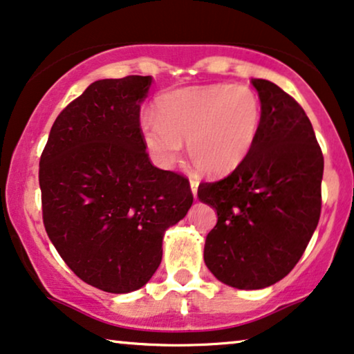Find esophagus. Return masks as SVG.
Here are the masks:
<instances>
[{
    "mask_svg": "<svg viewBox=\"0 0 354 354\" xmlns=\"http://www.w3.org/2000/svg\"><path fill=\"white\" fill-rule=\"evenodd\" d=\"M189 186H191V192H192V196H197V187H199V181L197 180H194V178H191L189 180Z\"/></svg>",
    "mask_w": 354,
    "mask_h": 354,
    "instance_id": "esophagus-1",
    "label": "esophagus"
}]
</instances>
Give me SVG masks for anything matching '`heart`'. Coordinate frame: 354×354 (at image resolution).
Wrapping results in <instances>:
<instances>
[{
    "label": "heart",
    "mask_w": 354,
    "mask_h": 354,
    "mask_svg": "<svg viewBox=\"0 0 354 354\" xmlns=\"http://www.w3.org/2000/svg\"><path fill=\"white\" fill-rule=\"evenodd\" d=\"M153 115L155 120L140 121V138L152 162L171 169L186 140L187 157L209 176L241 167L256 147L262 126L256 92L233 84L169 91L157 98Z\"/></svg>",
    "instance_id": "1"
}]
</instances>
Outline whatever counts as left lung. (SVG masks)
Masks as SVG:
<instances>
[{
    "label": "left lung",
    "instance_id": "obj_1",
    "mask_svg": "<svg viewBox=\"0 0 354 354\" xmlns=\"http://www.w3.org/2000/svg\"><path fill=\"white\" fill-rule=\"evenodd\" d=\"M262 106L256 147L230 176L202 183L201 202L216 212L204 261L221 283L267 288L293 270L320 216L324 157L313 124L295 98L252 79Z\"/></svg>",
    "mask_w": 354,
    "mask_h": 354
}]
</instances>
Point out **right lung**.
I'll return each instance as SVG.
<instances>
[{
  "instance_id": "obj_1",
  "label": "right lung",
  "mask_w": 354,
  "mask_h": 354,
  "mask_svg": "<svg viewBox=\"0 0 354 354\" xmlns=\"http://www.w3.org/2000/svg\"><path fill=\"white\" fill-rule=\"evenodd\" d=\"M152 75L92 82L51 126L40 158L44 223L79 279L131 293L162 262L165 232L192 205L189 181L153 167L140 138Z\"/></svg>"
}]
</instances>
